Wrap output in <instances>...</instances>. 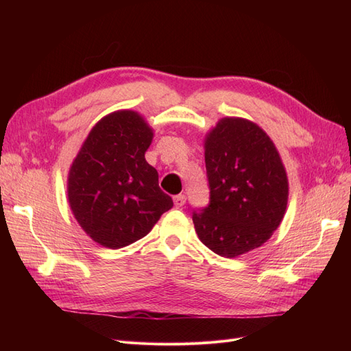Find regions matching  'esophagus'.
<instances>
[{
    "mask_svg": "<svg viewBox=\"0 0 351 351\" xmlns=\"http://www.w3.org/2000/svg\"><path fill=\"white\" fill-rule=\"evenodd\" d=\"M184 204H186V195H176V196H174V205H176L177 208L183 206Z\"/></svg>",
    "mask_w": 351,
    "mask_h": 351,
    "instance_id": "esophagus-1",
    "label": "esophagus"
}]
</instances>
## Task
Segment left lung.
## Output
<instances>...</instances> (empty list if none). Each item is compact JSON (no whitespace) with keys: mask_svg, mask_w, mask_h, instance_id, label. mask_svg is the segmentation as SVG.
Segmentation results:
<instances>
[{"mask_svg":"<svg viewBox=\"0 0 351 351\" xmlns=\"http://www.w3.org/2000/svg\"><path fill=\"white\" fill-rule=\"evenodd\" d=\"M209 204L193 210L200 241L219 256L256 249L278 228L289 182L275 145L259 125L222 119L205 142Z\"/></svg>","mask_w":351,"mask_h":351,"instance_id":"obj_1","label":"left lung"}]
</instances>
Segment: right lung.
<instances>
[{
	"label": "right lung",
	"mask_w": 351,
	"mask_h": 351,
	"mask_svg": "<svg viewBox=\"0 0 351 351\" xmlns=\"http://www.w3.org/2000/svg\"><path fill=\"white\" fill-rule=\"evenodd\" d=\"M152 137L139 114L117 111L93 127L73 161L69 202L74 218L105 247L121 249L145 237L173 208L158 171L145 159Z\"/></svg>",
	"instance_id": "1"
}]
</instances>
